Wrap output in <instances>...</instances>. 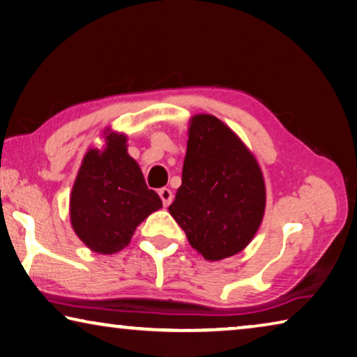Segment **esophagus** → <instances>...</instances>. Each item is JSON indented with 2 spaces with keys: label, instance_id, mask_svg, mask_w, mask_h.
<instances>
[{
  "label": "esophagus",
  "instance_id": "obj_1",
  "mask_svg": "<svg viewBox=\"0 0 357 357\" xmlns=\"http://www.w3.org/2000/svg\"><path fill=\"white\" fill-rule=\"evenodd\" d=\"M158 195H160V199L163 202V206H168L173 200V192L168 188H162L160 190H158Z\"/></svg>",
  "mask_w": 357,
  "mask_h": 357
}]
</instances>
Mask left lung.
Instances as JSON below:
<instances>
[{
	"mask_svg": "<svg viewBox=\"0 0 357 357\" xmlns=\"http://www.w3.org/2000/svg\"><path fill=\"white\" fill-rule=\"evenodd\" d=\"M183 184L168 211L206 260L235 256L250 245L265 213V181L252 152L211 114L189 122Z\"/></svg>",
	"mask_w": 357,
	"mask_h": 357,
	"instance_id": "8db88e82",
	"label": "left lung"
}]
</instances>
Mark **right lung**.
<instances>
[{
    "instance_id": "1",
    "label": "right lung",
    "mask_w": 357,
    "mask_h": 357,
    "mask_svg": "<svg viewBox=\"0 0 357 357\" xmlns=\"http://www.w3.org/2000/svg\"><path fill=\"white\" fill-rule=\"evenodd\" d=\"M103 133V148H90L82 158L70 197V219L89 250L114 254L162 208V200L148 189L137 160L128 155L127 135L111 128Z\"/></svg>"
}]
</instances>
